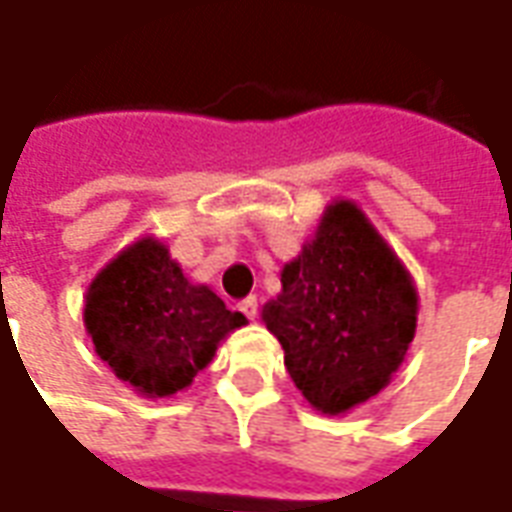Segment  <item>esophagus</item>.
I'll use <instances>...</instances> for the list:
<instances>
[{
  "label": "esophagus",
  "mask_w": 512,
  "mask_h": 512,
  "mask_svg": "<svg viewBox=\"0 0 512 512\" xmlns=\"http://www.w3.org/2000/svg\"><path fill=\"white\" fill-rule=\"evenodd\" d=\"M238 310L244 312L249 321H255V315H257V296H246V299L238 301Z\"/></svg>",
  "instance_id": "obj_1"
}]
</instances>
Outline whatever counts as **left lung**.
Wrapping results in <instances>:
<instances>
[{
    "label": "left lung",
    "mask_w": 512,
    "mask_h": 512,
    "mask_svg": "<svg viewBox=\"0 0 512 512\" xmlns=\"http://www.w3.org/2000/svg\"><path fill=\"white\" fill-rule=\"evenodd\" d=\"M263 323L293 384L323 414L378 395L417 329V290L354 202H334L293 263Z\"/></svg>",
    "instance_id": "left-lung-1"
}]
</instances>
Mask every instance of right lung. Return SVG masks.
<instances>
[{
    "label": "right lung",
    "instance_id": "add662e5",
    "mask_svg": "<svg viewBox=\"0 0 512 512\" xmlns=\"http://www.w3.org/2000/svg\"><path fill=\"white\" fill-rule=\"evenodd\" d=\"M84 323L106 365L145 395H175L244 326L205 285H191L164 246L145 238L93 279Z\"/></svg>",
    "mask_w": 512,
    "mask_h": 512
}]
</instances>
